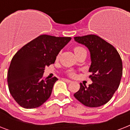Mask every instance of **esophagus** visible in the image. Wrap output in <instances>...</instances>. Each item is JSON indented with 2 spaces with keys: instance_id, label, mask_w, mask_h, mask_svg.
I'll list each match as a JSON object with an SVG mask.
<instances>
[{
  "instance_id": "1",
  "label": "esophagus",
  "mask_w": 130,
  "mask_h": 130,
  "mask_svg": "<svg viewBox=\"0 0 130 130\" xmlns=\"http://www.w3.org/2000/svg\"><path fill=\"white\" fill-rule=\"evenodd\" d=\"M63 81H65V82H67V83H70V82H71V80H69V79H65V78H63Z\"/></svg>"
}]
</instances>
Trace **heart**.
I'll list each match as a JSON object with an SVG mask.
<instances>
[{
    "label": "heart",
    "mask_w": 130,
    "mask_h": 130,
    "mask_svg": "<svg viewBox=\"0 0 130 130\" xmlns=\"http://www.w3.org/2000/svg\"><path fill=\"white\" fill-rule=\"evenodd\" d=\"M83 50H84V48L81 46H75L73 48V51H74V53H75V55H77V53H79V52H81V51H83ZM69 75H70V76H71V77H73V76L75 75V73H73V72L70 71V72H69Z\"/></svg>",
    "instance_id": "obj_1"
}]
</instances>
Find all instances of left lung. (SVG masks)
Wrapping results in <instances>:
<instances>
[{
    "instance_id": "1",
    "label": "left lung",
    "mask_w": 130,
    "mask_h": 130,
    "mask_svg": "<svg viewBox=\"0 0 130 130\" xmlns=\"http://www.w3.org/2000/svg\"><path fill=\"white\" fill-rule=\"evenodd\" d=\"M75 41L85 45L90 53L89 76L92 83L88 87L80 83V88L74 96L84 105L98 107L105 105L119 88L123 65L121 57L111 44L96 35L74 37Z\"/></svg>"
}]
</instances>
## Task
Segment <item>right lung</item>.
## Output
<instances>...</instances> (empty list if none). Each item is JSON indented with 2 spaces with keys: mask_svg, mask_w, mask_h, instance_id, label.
I'll use <instances>...</instances> for the list:
<instances>
[{
  "mask_svg": "<svg viewBox=\"0 0 130 130\" xmlns=\"http://www.w3.org/2000/svg\"><path fill=\"white\" fill-rule=\"evenodd\" d=\"M71 39L40 35L14 55L7 73V82L10 94L21 107L37 108L51 96L58 79H44V68L55 63L59 52Z\"/></svg>",
  "mask_w": 130,
  "mask_h": 130,
  "instance_id": "1",
  "label": "right lung"
}]
</instances>
